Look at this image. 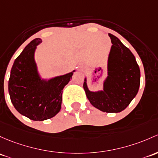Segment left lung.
Masks as SVG:
<instances>
[{
	"instance_id": "obj_1",
	"label": "left lung",
	"mask_w": 158,
	"mask_h": 158,
	"mask_svg": "<svg viewBox=\"0 0 158 158\" xmlns=\"http://www.w3.org/2000/svg\"><path fill=\"white\" fill-rule=\"evenodd\" d=\"M112 47L108 59V76L104 91L92 92L85 79L84 90L91 104L103 112L119 113L135 97L140 85V69L130 50L116 36L109 34Z\"/></svg>"
}]
</instances>
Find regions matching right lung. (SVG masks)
<instances>
[{"label": "right lung", "instance_id": "add662e5", "mask_svg": "<svg viewBox=\"0 0 158 158\" xmlns=\"http://www.w3.org/2000/svg\"><path fill=\"white\" fill-rule=\"evenodd\" d=\"M41 40L31 41L15 60L10 71L8 90L12 104L19 114L34 121L54 117L60 110L64 86L73 73L42 81L34 60L36 45Z\"/></svg>", "mask_w": 158, "mask_h": 158}]
</instances>
